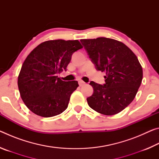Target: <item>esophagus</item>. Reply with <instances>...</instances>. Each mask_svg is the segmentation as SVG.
<instances>
[{
  "mask_svg": "<svg viewBox=\"0 0 159 159\" xmlns=\"http://www.w3.org/2000/svg\"><path fill=\"white\" fill-rule=\"evenodd\" d=\"M79 84L80 86H83V85H84L85 84V83L83 82V80H79Z\"/></svg>",
  "mask_w": 159,
  "mask_h": 159,
  "instance_id": "esophagus-1",
  "label": "esophagus"
}]
</instances>
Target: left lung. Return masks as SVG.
<instances>
[{
    "instance_id": "1",
    "label": "left lung",
    "mask_w": 159,
    "mask_h": 159,
    "mask_svg": "<svg viewBox=\"0 0 159 159\" xmlns=\"http://www.w3.org/2000/svg\"><path fill=\"white\" fill-rule=\"evenodd\" d=\"M96 69L105 72V84L90 83L94 92L87 98L90 108L99 114L111 116L130 104L141 85L143 71L137 56L116 40L99 37L81 39Z\"/></svg>"
}]
</instances>
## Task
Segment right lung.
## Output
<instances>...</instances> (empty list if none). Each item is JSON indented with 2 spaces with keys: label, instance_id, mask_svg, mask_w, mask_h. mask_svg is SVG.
Returning <instances> with one entry per match:
<instances>
[{
  "label": "right lung",
  "instance_id": "obj_1",
  "mask_svg": "<svg viewBox=\"0 0 159 159\" xmlns=\"http://www.w3.org/2000/svg\"><path fill=\"white\" fill-rule=\"evenodd\" d=\"M83 46L78 40H51L39 44L24 61L17 84L27 108L42 117H52L66 109L76 80L63 81L57 74L66 70L71 55Z\"/></svg>",
  "mask_w": 159,
  "mask_h": 159
}]
</instances>
